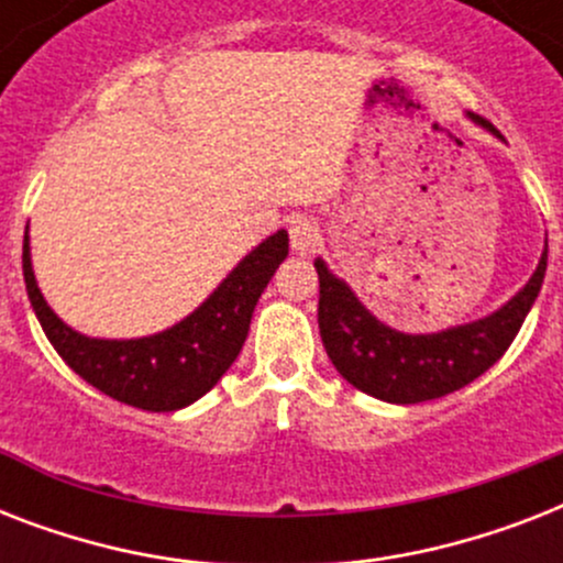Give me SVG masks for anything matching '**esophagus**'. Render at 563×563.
I'll list each match as a JSON object with an SVG mask.
<instances>
[{
	"instance_id": "1",
	"label": "esophagus",
	"mask_w": 563,
	"mask_h": 563,
	"mask_svg": "<svg viewBox=\"0 0 563 563\" xmlns=\"http://www.w3.org/2000/svg\"><path fill=\"white\" fill-rule=\"evenodd\" d=\"M289 242L291 251L298 254H309L321 245V224L316 219H307V216H298V219L289 224Z\"/></svg>"
}]
</instances>
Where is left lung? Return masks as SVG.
Wrapping results in <instances>:
<instances>
[{
    "label": "left lung",
    "mask_w": 563,
    "mask_h": 563,
    "mask_svg": "<svg viewBox=\"0 0 563 563\" xmlns=\"http://www.w3.org/2000/svg\"><path fill=\"white\" fill-rule=\"evenodd\" d=\"M479 122L490 128L485 119ZM316 272L318 330L335 371L376 400L409 406L459 391L511 347L543 286L547 254L532 280L494 316L429 335L397 333L379 324L347 289V283L327 272L321 260H316Z\"/></svg>",
    "instance_id": "obj_1"
}]
</instances>
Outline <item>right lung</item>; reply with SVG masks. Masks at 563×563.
<instances>
[{
    "mask_svg": "<svg viewBox=\"0 0 563 563\" xmlns=\"http://www.w3.org/2000/svg\"><path fill=\"white\" fill-rule=\"evenodd\" d=\"M289 254V233L277 230L254 247L230 277L166 333L131 342H104L75 333L48 309L31 272L29 236L22 242V277L31 307L57 356L113 400L145 411H175L210 391L245 344L256 300Z\"/></svg>",
    "mask_w": 563,
    "mask_h": 563,
    "instance_id": "1",
    "label": "right lung"
}]
</instances>
